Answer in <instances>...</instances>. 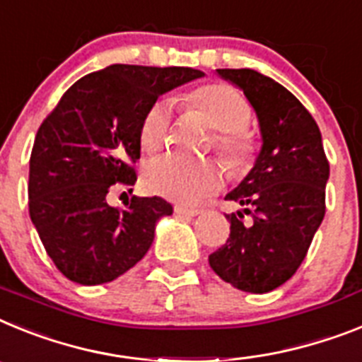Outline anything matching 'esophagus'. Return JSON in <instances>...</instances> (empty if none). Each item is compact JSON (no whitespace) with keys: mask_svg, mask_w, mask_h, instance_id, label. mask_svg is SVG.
<instances>
[{"mask_svg":"<svg viewBox=\"0 0 362 362\" xmlns=\"http://www.w3.org/2000/svg\"><path fill=\"white\" fill-rule=\"evenodd\" d=\"M175 213L182 216H197L200 215V209H194V207H185V206H175Z\"/></svg>","mask_w":362,"mask_h":362,"instance_id":"1","label":"esophagus"}]
</instances>
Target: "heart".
I'll return each mask as SVG.
<instances>
[{
    "label": "heart",
    "mask_w": 362,
    "mask_h": 362,
    "mask_svg": "<svg viewBox=\"0 0 362 362\" xmlns=\"http://www.w3.org/2000/svg\"><path fill=\"white\" fill-rule=\"evenodd\" d=\"M187 109L199 112L216 129V149L233 173H244L255 158L257 144L247 131L251 105L244 94L226 83H207L182 96ZM171 100L158 98L147 107L140 122V144L155 153L168 144L171 131ZM226 180V171L216 160H191L165 155L151 160L144 171V184L151 193L180 204H199L216 193Z\"/></svg>",
    "instance_id": "b5f03b06"
}]
</instances>
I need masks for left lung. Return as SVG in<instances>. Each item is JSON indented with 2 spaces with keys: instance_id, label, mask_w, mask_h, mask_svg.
<instances>
[{
  "instance_id": "1",
  "label": "left lung",
  "mask_w": 362,
  "mask_h": 362,
  "mask_svg": "<svg viewBox=\"0 0 362 362\" xmlns=\"http://www.w3.org/2000/svg\"><path fill=\"white\" fill-rule=\"evenodd\" d=\"M244 93L259 118L262 147L247 177L226 194L229 238L209 255L213 272L250 293H268L303 264L326 213L329 163L319 125L290 90L253 69H216ZM244 214L252 215L244 225Z\"/></svg>"
}]
</instances>
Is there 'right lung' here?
Segmentation results:
<instances>
[{"label": "right lung", "mask_w": 362, "mask_h": 362, "mask_svg": "<svg viewBox=\"0 0 362 362\" xmlns=\"http://www.w3.org/2000/svg\"><path fill=\"white\" fill-rule=\"evenodd\" d=\"M191 67L109 65L67 89L40 125L29 169V213L47 255L69 281H115L142 260L155 226L173 213L160 197L107 204L115 184L134 185L140 122L163 93L202 78ZM133 191V189H131Z\"/></svg>", "instance_id": "right-lung-1"}]
</instances>
